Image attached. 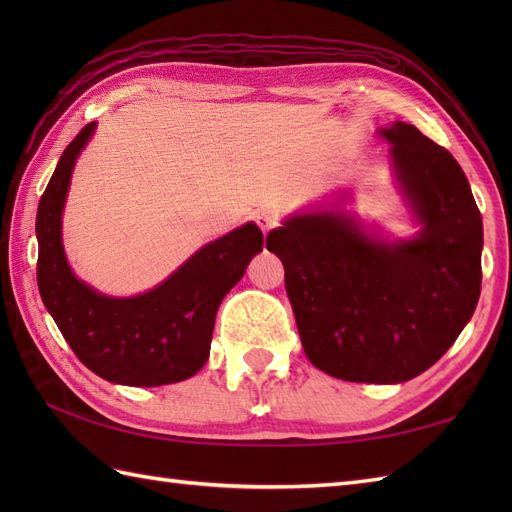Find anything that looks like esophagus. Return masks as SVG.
I'll use <instances>...</instances> for the list:
<instances>
[{
  "instance_id": "obj_1",
  "label": "esophagus",
  "mask_w": 512,
  "mask_h": 512,
  "mask_svg": "<svg viewBox=\"0 0 512 512\" xmlns=\"http://www.w3.org/2000/svg\"><path fill=\"white\" fill-rule=\"evenodd\" d=\"M257 224H259V228H262L264 233H270V231H273V228L279 224V215L273 213V211L257 213Z\"/></svg>"
}]
</instances>
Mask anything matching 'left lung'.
I'll return each mask as SVG.
<instances>
[{
  "label": "left lung",
  "instance_id": "1",
  "mask_svg": "<svg viewBox=\"0 0 512 512\" xmlns=\"http://www.w3.org/2000/svg\"><path fill=\"white\" fill-rule=\"evenodd\" d=\"M422 231L387 244L339 211L292 215L266 246L286 270L301 345L350 383H405L473 317L482 290V215L462 167L420 129H380Z\"/></svg>",
  "mask_w": 512,
  "mask_h": 512
}]
</instances>
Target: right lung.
Returning <instances> with one entry per match:
<instances>
[{
  "mask_svg": "<svg viewBox=\"0 0 512 512\" xmlns=\"http://www.w3.org/2000/svg\"><path fill=\"white\" fill-rule=\"evenodd\" d=\"M96 123L65 147L37 209V284L43 306L79 361L110 383L158 387L198 374L209 358L215 314L264 246L248 222L200 248L189 262L138 297L114 299L76 279L61 242V213L76 156Z\"/></svg>",
  "mask_w": 512,
  "mask_h": 512,
  "instance_id": "add662e5",
  "label": "right lung"
}]
</instances>
